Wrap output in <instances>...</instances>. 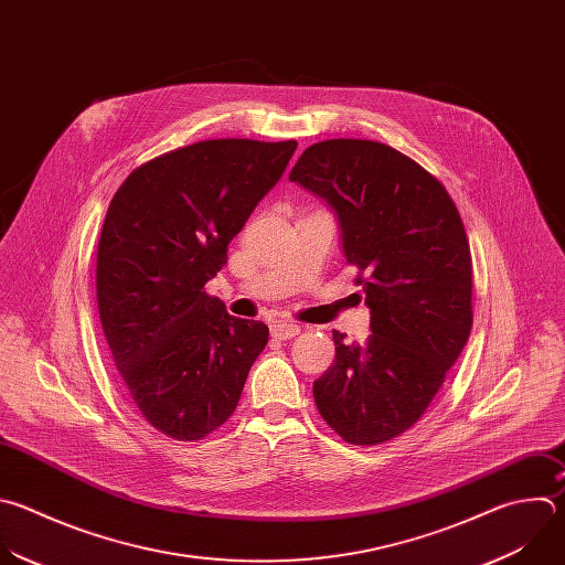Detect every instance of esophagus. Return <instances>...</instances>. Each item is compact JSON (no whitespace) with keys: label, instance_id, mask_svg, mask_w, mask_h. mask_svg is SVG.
I'll use <instances>...</instances> for the list:
<instances>
[{"label":"esophagus","instance_id":"1","mask_svg":"<svg viewBox=\"0 0 565 565\" xmlns=\"http://www.w3.org/2000/svg\"><path fill=\"white\" fill-rule=\"evenodd\" d=\"M270 332H273V337H277V339L286 341V339H292V337H297V334L301 332V328H299L297 323H288V321H275V323L270 326Z\"/></svg>","mask_w":565,"mask_h":565}]
</instances>
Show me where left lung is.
<instances>
[{
    "mask_svg": "<svg viewBox=\"0 0 565 565\" xmlns=\"http://www.w3.org/2000/svg\"><path fill=\"white\" fill-rule=\"evenodd\" d=\"M290 181L334 211L370 308L365 343L332 330L334 363L312 386L317 411L348 444L391 441L419 422L470 337L463 222L439 179L380 141L312 143Z\"/></svg>",
    "mask_w": 565,
    "mask_h": 565,
    "instance_id": "1",
    "label": "left lung"
}]
</instances>
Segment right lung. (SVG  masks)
<instances>
[{
  "label": "right lung",
  "mask_w": 565,
  "mask_h": 565,
  "mask_svg": "<svg viewBox=\"0 0 565 565\" xmlns=\"http://www.w3.org/2000/svg\"><path fill=\"white\" fill-rule=\"evenodd\" d=\"M297 141L209 139L135 168L97 248V306L119 377L159 433L198 441L237 408L268 326L204 292Z\"/></svg>",
  "instance_id": "right-lung-1"
}]
</instances>
